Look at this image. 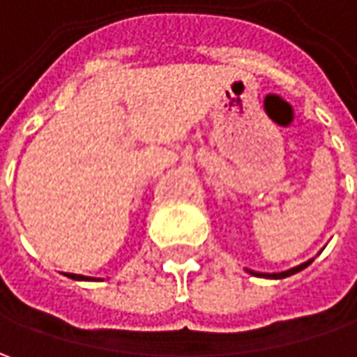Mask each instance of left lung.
Segmentation results:
<instances>
[{"label":"left lung","mask_w":357,"mask_h":357,"mask_svg":"<svg viewBox=\"0 0 357 357\" xmlns=\"http://www.w3.org/2000/svg\"><path fill=\"white\" fill-rule=\"evenodd\" d=\"M314 260V258H312ZM312 260L308 262H304V264H300V266L290 268V270H286V272H274V274H266V272H254V270H246V272H250L252 276H260V278H274V280H280V278H286V276H292L296 272H300V270H304L306 266L312 264Z\"/></svg>","instance_id":"left-lung-1"}]
</instances>
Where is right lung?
I'll list each match as a JSON object with an SVG mask.
<instances>
[{"instance_id":"obj_1","label":"right lung","mask_w":357,"mask_h":357,"mask_svg":"<svg viewBox=\"0 0 357 357\" xmlns=\"http://www.w3.org/2000/svg\"><path fill=\"white\" fill-rule=\"evenodd\" d=\"M69 278H73V280H91V278H87V276H81V274H67ZM95 280V278H93Z\"/></svg>"}]
</instances>
